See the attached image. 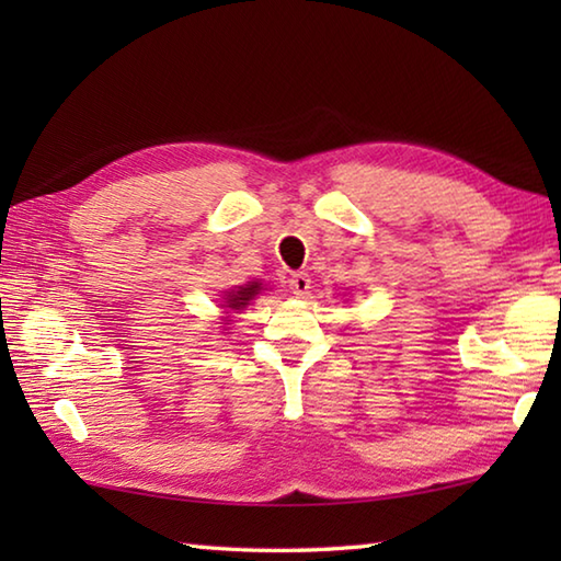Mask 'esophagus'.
I'll use <instances>...</instances> for the list:
<instances>
[{
  "label": "esophagus",
  "mask_w": 561,
  "mask_h": 561,
  "mask_svg": "<svg viewBox=\"0 0 561 561\" xmlns=\"http://www.w3.org/2000/svg\"><path fill=\"white\" fill-rule=\"evenodd\" d=\"M289 289L296 294V296H306L308 289H311V277H308L306 272H296L291 274L289 279Z\"/></svg>",
  "instance_id": "34e87169"
}]
</instances>
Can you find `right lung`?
<instances>
[{
    "instance_id": "add662e5",
    "label": "right lung",
    "mask_w": 561,
    "mask_h": 561,
    "mask_svg": "<svg viewBox=\"0 0 561 561\" xmlns=\"http://www.w3.org/2000/svg\"><path fill=\"white\" fill-rule=\"evenodd\" d=\"M260 291H262V284L260 282H248V284H243V287H236V289L224 291V301L219 306L226 308V311H236L238 313V311H243V308L250 301H253Z\"/></svg>"
}]
</instances>
